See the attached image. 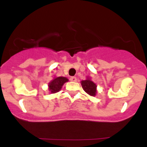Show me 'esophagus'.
I'll use <instances>...</instances> for the list:
<instances>
[{
    "label": "esophagus",
    "instance_id": "obj_1",
    "mask_svg": "<svg viewBox=\"0 0 147 147\" xmlns=\"http://www.w3.org/2000/svg\"><path fill=\"white\" fill-rule=\"evenodd\" d=\"M70 81H71V82H77V77H71L70 78Z\"/></svg>",
    "mask_w": 147,
    "mask_h": 147
}]
</instances>
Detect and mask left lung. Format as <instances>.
<instances>
[{"label":"left lung","instance_id":"obj_1","mask_svg":"<svg viewBox=\"0 0 147 147\" xmlns=\"http://www.w3.org/2000/svg\"><path fill=\"white\" fill-rule=\"evenodd\" d=\"M82 88L86 93L91 96H95L97 93V85L91 80L90 78L87 77L86 80L81 82Z\"/></svg>","mask_w":147,"mask_h":147}]
</instances>
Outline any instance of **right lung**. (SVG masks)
Masks as SVG:
<instances>
[{"instance_id": "obj_1", "label": "right lung", "mask_w": 147, "mask_h": 147, "mask_svg": "<svg viewBox=\"0 0 147 147\" xmlns=\"http://www.w3.org/2000/svg\"><path fill=\"white\" fill-rule=\"evenodd\" d=\"M68 82V79L64 77H55L50 83L48 84L49 90L51 93H56L59 92L65 82Z\"/></svg>"}]
</instances>
